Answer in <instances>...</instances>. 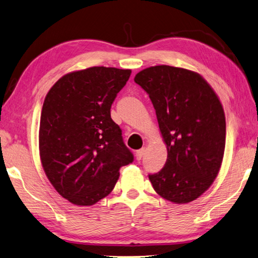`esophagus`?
Segmentation results:
<instances>
[{
    "mask_svg": "<svg viewBox=\"0 0 258 258\" xmlns=\"http://www.w3.org/2000/svg\"><path fill=\"white\" fill-rule=\"evenodd\" d=\"M145 152H146L145 148H142V149L137 150V152H136V159H137V160H140V159H142V158L144 157Z\"/></svg>",
    "mask_w": 258,
    "mask_h": 258,
    "instance_id": "1",
    "label": "esophagus"
}]
</instances>
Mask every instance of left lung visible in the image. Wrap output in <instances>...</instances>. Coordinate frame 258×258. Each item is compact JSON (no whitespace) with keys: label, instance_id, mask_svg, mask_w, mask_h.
Segmentation results:
<instances>
[{"label":"left lung","instance_id":"left-lung-1","mask_svg":"<svg viewBox=\"0 0 258 258\" xmlns=\"http://www.w3.org/2000/svg\"><path fill=\"white\" fill-rule=\"evenodd\" d=\"M135 82L147 92L167 148L162 171L149 175L158 196L188 203L211 186L226 145V116L210 84L193 71L168 65L140 71Z\"/></svg>","mask_w":258,"mask_h":258}]
</instances>
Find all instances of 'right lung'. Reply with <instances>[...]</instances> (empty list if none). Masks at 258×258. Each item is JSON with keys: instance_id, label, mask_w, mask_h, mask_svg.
Instances as JSON below:
<instances>
[{"instance_id": "add662e5", "label": "right lung", "mask_w": 258, "mask_h": 258, "mask_svg": "<svg viewBox=\"0 0 258 258\" xmlns=\"http://www.w3.org/2000/svg\"><path fill=\"white\" fill-rule=\"evenodd\" d=\"M130 74V70L104 66L71 72L43 101L41 165L51 185L73 205L93 206L109 196L120 168L134 160L110 113Z\"/></svg>"}]
</instances>
